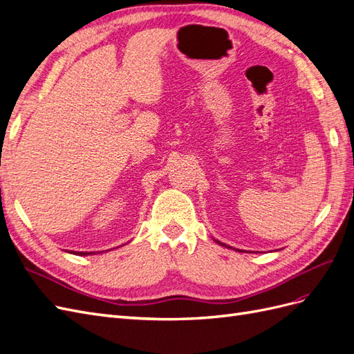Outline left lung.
<instances>
[{"label":"left lung","mask_w":354,"mask_h":354,"mask_svg":"<svg viewBox=\"0 0 354 354\" xmlns=\"http://www.w3.org/2000/svg\"><path fill=\"white\" fill-rule=\"evenodd\" d=\"M216 242H217V243H220V245H223V246H227L226 243H223V242H220V241H216ZM229 248H230V246H229ZM239 252H242V251H239Z\"/></svg>","instance_id":"8db88e82"}]
</instances>
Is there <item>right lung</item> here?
I'll return each mask as SVG.
<instances>
[{"instance_id": "add662e5", "label": "right lung", "mask_w": 354, "mask_h": 354, "mask_svg": "<svg viewBox=\"0 0 354 354\" xmlns=\"http://www.w3.org/2000/svg\"><path fill=\"white\" fill-rule=\"evenodd\" d=\"M68 252L75 254V255H91V254H94V252H80V251H68Z\"/></svg>"}]
</instances>
